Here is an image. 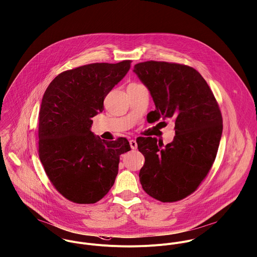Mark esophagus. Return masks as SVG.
Wrapping results in <instances>:
<instances>
[{
  "instance_id": "34e87169",
  "label": "esophagus",
  "mask_w": 257,
  "mask_h": 257,
  "mask_svg": "<svg viewBox=\"0 0 257 257\" xmlns=\"http://www.w3.org/2000/svg\"><path fill=\"white\" fill-rule=\"evenodd\" d=\"M130 146H131V149L133 150L137 149V142L135 140H130Z\"/></svg>"
}]
</instances>
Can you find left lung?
<instances>
[{
    "mask_svg": "<svg viewBox=\"0 0 257 257\" xmlns=\"http://www.w3.org/2000/svg\"><path fill=\"white\" fill-rule=\"evenodd\" d=\"M134 72L153 97L151 121L173 119L176 133L164 148L156 138L136 139L145 157L140 183L160 202L181 201L199 188L215 160L222 133L219 106L204 77L191 66L149 60L135 64Z\"/></svg>",
    "mask_w": 257,
    "mask_h": 257,
    "instance_id": "8db88e82",
    "label": "left lung"
}]
</instances>
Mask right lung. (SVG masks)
<instances>
[{"label": "right lung", "instance_id": "add662e5", "mask_svg": "<svg viewBox=\"0 0 257 257\" xmlns=\"http://www.w3.org/2000/svg\"><path fill=\"white\" fill-rule=\"evenodd\" d=\"M131 60L96 62L59 73L48 86L39 114V156L54 189L75 204H95L112 188L120 155L131 150L119 137L107 142L90 131L111 89Z\"/></svg>", "mask_w": 257, "mask_h": 257}]
</instances>
